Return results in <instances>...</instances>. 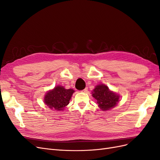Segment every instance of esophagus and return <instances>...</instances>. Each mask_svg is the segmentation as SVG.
<instances>
[{
	"mask_svg": "<svg viewBox=\"0 0 160 160\" xmlns=\"http://www.w3.org/2000/svg\"><path fill=\"white\" fill-rule=\"evenodd\" d=\"M88 88H86L85 89H83V90L82 91H83V93H87V92H88Z\"/></svg>",
	"mask_w": 160,
	"mask_h": 160,
	"instance_id": "34e87169",
	"label": "esophagus"
}]
</instances>
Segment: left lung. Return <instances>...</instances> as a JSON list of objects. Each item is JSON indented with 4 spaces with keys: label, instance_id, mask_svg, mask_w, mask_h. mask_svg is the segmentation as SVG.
Here are the masks:
<instances>
[{
    "label": "left lung",
    "instance_id": "left-lung-1",
    "mask_svg": "<svg viewBox=\"0 0 160 160\" xmlns=\"http://www.w3.org/2000/svg\"><path fill=\"white\" fill-rule=\"evenodd\" d=\"M91 94L98 104V107L104 111L115 108L120 99V95L118 93L110 90L105 84L96 85Z\"/></svg>",
    "mask_w": 160,
    "mask_h": 160
}]
</instances>
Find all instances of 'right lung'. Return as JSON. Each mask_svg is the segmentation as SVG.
I'll return each mask as SVG.
<instances>
[{"label": "right lung", "instance_id": "obj_1", "mask_svg": "<svg viewBox=\"0 0 160 160\" xmlns=\"http://www.w3.org/2000/svg\"><path fill=\"white\" fill-rule=\"evenodd\" d=\"M75 91L67 89L63 86L57 85L52 89L48 91L44 97V103L49 109L56 111L64 110L69 103V101Z\"/></svg>", "mask_w": 160, "mask_h": 160}]
</instances>
